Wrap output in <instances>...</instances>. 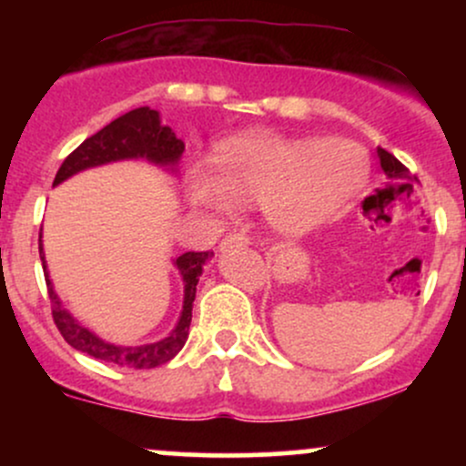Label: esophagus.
Masks as SVG:
<instances>
[{"mask_svg": "<svg viewBox=\"0 0 466 466\" xmlns=\"http://www.w3.org/2000/svg\"><path fill=\"white\" fill-rule=\"evenodd\" d=\"M234 245H249V237L243 232H229L228 237L221 240V249L234 248Z\"/></svg>", "mask_w": 466, "mask_h": 466, "instance_id": "34e87169", "label": "esophagus"}]
</instances>
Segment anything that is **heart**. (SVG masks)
Wrapping results in <instances>:
<instances>
[{
    "mask_svg": "<svg viewBox=\"0 0 466 466\" xmlns=\"http://www.w3.org/2000/svg\"><path fill=\"white\" fill-rule=\"evenodd\" d=\"M368 177V157L349 140H289L245 133L223 140L210 164L186 173L192 206L223 212L258 203L276 232L304 237L330 221Z\"/></svg>",
    "mask_w": 466,
    "mask_h": 466,
    "instance_id": "heart-1",
    "label": "heart"
}]
</instances>
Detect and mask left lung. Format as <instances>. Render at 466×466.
I'll return each instance as SVG.
<instances>
[{"mask_svg": "<svg viewBox=\"0 0 466 466\" xmlns=\"http://www.w3.org/2000/svg\"><path fill=\"white\" fill-rule=\"evenodd\" d=\"M377 155H379V162H381V168H383V173H386L390 184H397V186H403V188H408V190H414V181H419V179H416L414 175H411L410 170L405 168V166L400 164L392 153H388L386 148H377Z\"/></svg>", "mask_w": 466, "mask_h": 466, "instance_id": "8db88e82", "label": "left lung"}]
</instances>
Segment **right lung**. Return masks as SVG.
Listing matches in <instances>:
<instances>
[{
	"mask_svg": "<svg viewBox=\"0 0 466 466\" xmlns=\"http://www.w3.org/2000/svg\"><path fill=\"white\" fill-rule=\"evenodd\" d=\"M181 153H184V142L177 140V136L170 131V127L162 125L157 111L148 109V106H140V109H133L129 114L116 117L114 122H109V125L103 127L98 133H94L92 137H87L78 148H74V151L66 157V162L61 164V168H58L55 186L66 181L67 177H72V175L80 173V170L94 168V166H103L109 162H120V159L144 157L153 164L175 168ZM39 256L41 263H44L46 285L52 300V318H55L56 329L61 330L63 339H66L72 349L87 352L94 360L114 363V366L122 368H133V370H144V368L162 366V363L170 361L181 349H184L186 339H188L197 282H199L203 265L208 263L212 251H186V254H181L179 258L175 260L181 278H184V309H181V318L177 326L170 330L168 337L144 346L109 344V341L100 339V337L92 333L89 329L80 326L76 319L69 315L67 309L63 307L55 293V287H52L50 276H47L41 234Z\"/></svg>",
	"mask_w": 466,
	"mask_h": 466,
	"instance_id": "right-lung-1",
	"label": "right lung"
}]
</instances>
